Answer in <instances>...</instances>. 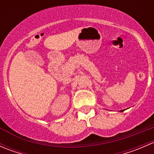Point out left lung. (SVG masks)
Listing matches in <instances>:
<instances>
[{
  "mask_svg": "<svg viewBox=\"0 0 154 154\" xmlns=\"http://www.w3.org/2000/svg\"><path fill=\"white\" fill-rule=\"evenodd\" d=\"M122 112H123V110H122Z\"/></svg>",
  "mask_w": 154,
  "mask_h": 154,
  "instance_id": "left-lung-1",
  "label": "left lung"
}]
</instances>
